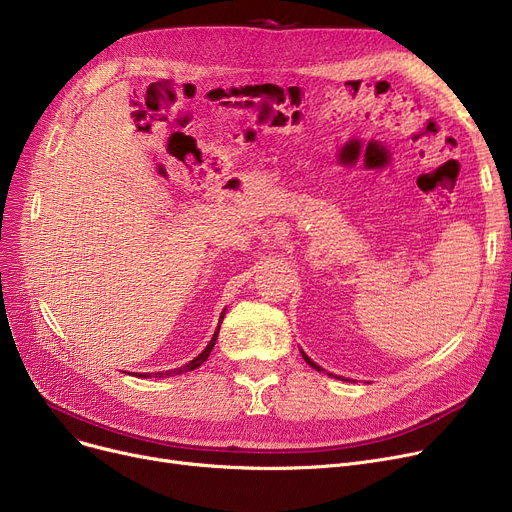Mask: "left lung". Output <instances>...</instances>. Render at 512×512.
<instances>
[{"label":"left lung","mask_w":512,"mask_h":512,"mask_svg":"<svg viewBox=\"0 0 512 512\" xmlns=\"http://www.w3.org/2000/svg\"><path fill=\"white\" fill-rule=\"evenodd\" d=\"M301 355H303V359H305V361H307V365H311V367H313V369H315V371H321V367H319V365H317V363H313V361H311V359H309V357H307V355H305V353H303V351H301Z\"/></svg>","instance_id":"1"}]
</instances>
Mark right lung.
Here are the masks:
<instances>
[{"label":"right lung","instance_id":"add662e5","mask_svg":"<svg viewBox=\"0 0 512 512\" xmlns=\"http://www.w3.org/2000/svg\"><path fill=\"white\" fill-rule=\"evenodd\" d=\"M222 319H224V313L220 315V324H222ZM218 334H220V326H218V330H215V334L211 336L209 344L205 346V351H203V353H201L199 357H195L193 361H188L186 365H182V367H178V369H170V371H157V373H155V378H170V375H180V373H186V371H193V369H197L199 365H203V363L207 361L209 353H211V348H213L215 340H218Z\"/></svg>","mask_w":512,"mask_h":512}]
</instances>
